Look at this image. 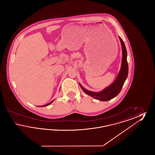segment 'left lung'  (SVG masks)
<instances>
[{
    "instance_id": "obj_1",
    "label": "left lung",
    "mask_w": 155,
    "mask_h": 155,
    "mask_svg": "<svg viewBox=\"0 0 155 155\" xmlns=\"http://www.w3.org/2000/svg\"><path fill=\"white\" fill-rule=\"evenodd\" d=\"M119 39H120V41L121 44V47H122L123 58H122L121 68L115 81H114L108 87L104 89L103 91L99 92H95L88 91L86 89L84 88L80 84H79L81 89L83 90V91L85 94H87V95L96 99L101 101H107L114 98V97L117 96L118 94L120 92L128 76V63L127 60V52L126 48L123 41L120 37H119Z\"/></svg>"
}]
</instances>
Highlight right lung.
I'll list each match as a JSON object with an SVG mask.
<instances>
[{"instance_id":"obj_1","label":"right lung","mask_w":155,"mask_h":155,"mask_svg":"<svg viewBox=\"0 0 155 155\" xmlns=\"http://www.w3.org/2000/svg\"><path fill=\"white\" fill-rule=\"evenodd\" d=\"M54 101V100L53 101H51V102H49V103H48V104H45V105H43V106H38V107H44V106H48V105H49L50 104H51V103L53 102Z\"/></svg>"}]
</instances>
